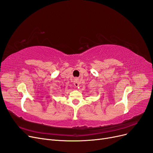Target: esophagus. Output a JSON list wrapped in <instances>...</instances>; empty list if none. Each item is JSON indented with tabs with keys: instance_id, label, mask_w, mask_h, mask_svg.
<instances>
[{
	"instance_id": "esophagus-1",
	"label": "esophagus",
	"mask_w": 153,
	"mask_h": 153,
	"mask_svg": "<svg viewBox=\"0 0 153 153\" xmlns=\"http://www.w3.org/2000/svg\"><path fill=\"white\" fill-rule=\"evenodd\" d=\"M74 85L76 87H79L80 85V81H79V79L78 78H75V80H74Z\"/></svg>"
}]
</instances>
